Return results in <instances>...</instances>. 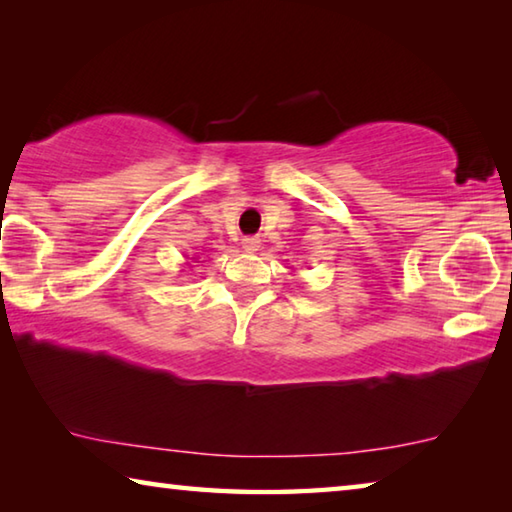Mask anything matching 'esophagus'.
I'll use <instances>...</instances> for the list:
<instances>
[{"instance_id":"obj_1","label":"esophagus","mask_w":512,"mask_h":512,"mask_svg":"<svg viewBox=\"0 0 512 512\" xmlns=\"http://www.w3.org/2000/svg\"><path fill=\"white\" fill-rule=\"evenodd\" d=\"M259 246H262V241H259L257 237H244V239H241V248H244L246 253H255V250H259Z\"/></svg>"}]
</instances>
